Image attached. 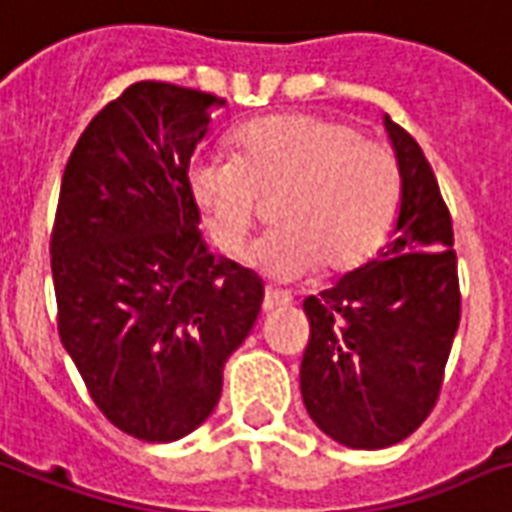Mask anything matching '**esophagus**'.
<instances>
[{"instance_id":"1","label":"esophagus","mask_w":512,"mask_h":512,"mask_svg":"<svg viewBox=\"0 0 512 512\" xmlns=\"http://www.w3.org/2000/svg\"><path fill=\"white\" fill-rule=\"evenodd\" d=\"M292 306V298L287 292H279V290H265V298H263V311L265 314H271L276 308H287Z\"/></svg>"}]
</instances>
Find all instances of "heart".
<instances>
[{
  "label": "heart",
  "instance_id": "1",
  "mask_svg": "<svg viewBox=\"0 0 512 512\" xmlns=\"http://www.w3.org/2000/svg\"><path fill=\"white\" fill-rule=\"evenodd\" d=\"M233 142L236 158L198 155L187 169L190 195L225 255L244 252L273 201L282 228L255 249L257 265L273 279L292 282L317 268L343 276L381 249L403 195L389 144L308 112L252 120Z\"/></svg>",
  "mask_w": 512,
  "mask_h": 512
}]
</instances>
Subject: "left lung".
<instances>
[{
    "label": "left lung",
    "mask_w": 512,
    "mask_h": 512,
    "mask_svg": "<svg viewBox=\"0 0 512 512\" xmlns=\"http://www.w3.org/2000/svg\"><path fill=\"white\" fill-rule=\"evenodd\" d=\"M403 198L395 239L330 290L308 295L300 392L341 446L376 451L421 427L440 397L462 295L454 228L438 179L405 128L384 117Z\"/></svg>",
    "instance_id": "obj_1"
}]
</instances>
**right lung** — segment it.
Masks as SVG:
<instances>
[{"label":"right lung","mask_w":512,"mask_h":512,"mask_svg":"<svg viewBox=\"0 0 512 512\" xmlns=\"http://www.w3.org/2000/svg\"><path fill=\"white\" fill-rule=\"evenodd\" d=\"M225 99L128 85L66 161L50 236L58 335L93 403L147 443L185 438L220 403L255 325L257 273L214 257L187 169Z\"/></svg>","instance_id":"right-lung-1"}]
</instances>
